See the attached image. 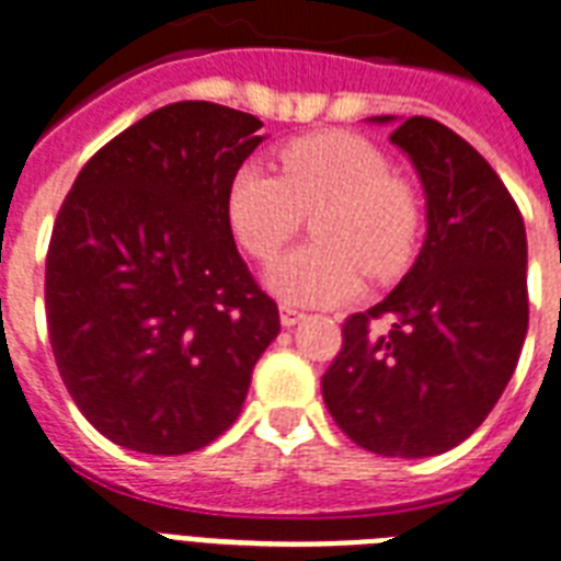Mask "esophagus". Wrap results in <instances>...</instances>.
Listing matches in <instances>:
<instances>
[{"label": "esophagus", "instance_id": "esophagus-1", "mask_svg": "<svg viewBox=\"0 0 561 561\" xmlns=\"http://www.w3.org/2000/svg\"><path fill=\"white\" fill-rule=\"evenodd\" d=\"M302 318H306V314H302V311H297V309H290V306H282V309H279V323L285 329H294Z\"/></svg>", "mask_w": 561, "mask_h": 561}]
</instances>
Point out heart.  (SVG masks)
<instances>
[{"instance_id": "heart-1", "label": "heart", "mask_w": 561, "mask_h": 561, "mask_svg": "<svg viewBox=\"0 0 561 561\" xmlns=\"http://www.w3.org/2000/svg\"><path fill=\"white\" fill-rule=\"evenodd\" d=\"M282 176L243 164L229 185V224L243 250L271 262L314 217V247L282 255L264 273L273 297L288 306H337L362 290L365 267L391 279L412 262L421 234V203L391 161L350 131H320L279 149Z\"/></svg>"}]
</instances>
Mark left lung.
Returning a JSON list of instances; mask_svg holds the SVG:
<instances>
[{
  "instance_id": "obj_1",
  "label": "left lung",
  "mask_w": 561,
  "mask_h": 561,
  "mask_svg": "<svg viewBox=\"0 0 561 561\" xmlns=\"http://www.w3.org/2000/svg\"><path fill=\"white\" fill-rule=\"evenodd\" d=\"M394 123L426 196V238L382 302L344 323L323 403L370 453L423 459L480 426L515 374L527 337V232L485 158L430 117ZM392 327L376 336L369 320Z\"/></svg>"
}]
</instances>
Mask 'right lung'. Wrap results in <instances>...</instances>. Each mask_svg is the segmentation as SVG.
Instances as JSON below:
<instances>
[{
  "label": "right lung",
  "mask_w": 561,
  "mask_h": 561,
  "mask_svg": "<svg viewBox=\"0 0 561 561\" xmlns=\"http://www.w3.org/2000/svg\"><path fill=\"white\" fill-rule=\"evenodd\" d=\"M262 119L173 102L81 167L46 255V323L81 414L119 447L182 456L241 414L279 309L247 271L229 185Z\"/></svg>",
  "instance_id": "right-lung-1"
}]
</instances>
